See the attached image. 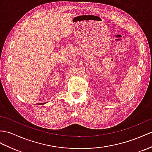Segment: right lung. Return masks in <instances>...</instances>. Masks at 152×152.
I'll use <instances>...</instances> for the list:
<instances>
[{
  "label": "right lung",
  "mask_w": 152,
  "mask_h": 152,
  "mask_svg": "<svg viewBox=\"0 0 152 152\" xmlns=\"http://www.w3.org/2000/svg\"><path fill=\"white\" fill-rule=\"evenodd\" d=\"M45 104V103H40V104H39V105H42V104Z\"/></svg>",
  "instance_id": "obj_1"
}]
</instances>
